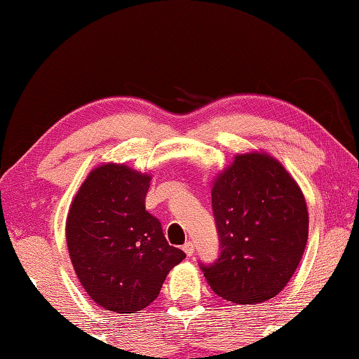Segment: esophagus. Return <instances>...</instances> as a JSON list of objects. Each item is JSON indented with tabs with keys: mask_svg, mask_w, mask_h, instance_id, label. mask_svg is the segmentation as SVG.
<instances>
[{
	"mask_svg": "<svg viewBox=\"0 0 359 359\" xmlns=\"http://www.w3.org/2000/svg\"><path fill=\"white\" fill-rule=\"evenodd\" d=\"M182 250L185 251V254L188 257H191L193 254H194V245H193V242H187L184 246H182Z\"/></svg>",
	"mask_w": 359,
	"mask_h": 359,
	"instance_id": "34e87169",
	"label": "esophagus"
}]
</instances>
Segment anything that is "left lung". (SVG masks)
Instances as JSON below:
<instances>
[{"mask_svg": "<svg viewBox=\"0 0 359 359\" xmlns=\"http://www.w3.org/2000/svg\"><path fill=\"white\" fill-rule=\"evenodd\" d=\"M212 208L219 256L201 264L212 290L237 304L276 297L308 242V207L297 182L269 154H240L215 179Z\"/></svg>", "mask_w": 359, "mask_h": 359, "instance_id": "8db88e82", "label": "left lung"}]
</instances>
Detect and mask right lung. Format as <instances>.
<instances>
[{
	"label": "right lung",
	"mask_w": 359,
	"mask_h": 359,
	"mask_svg": "<svg viewBox=\"0 0 359 359\" xmlns=\"http://www.w3.org/2000/svg\"><path fill=\"white\" fill-rule=\"evenodd\" d=\"M149 184V174L107 163L88 174L72 201L66 223L72 265L83 289L107 311L147 308L185 259L146 210Z\"/></svg>",
	"instance_id": "add662e5"
}]
</instances>
